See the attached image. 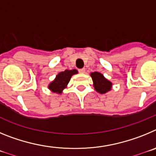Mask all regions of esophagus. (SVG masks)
<instances>
[{"mask_svg":"<svg viewBox=\"0 0 156 156\" xmlns=\"http://www.w3.org/2000/svg\"><path fill=\"white\" fill-rule=\"evenodd\" d=\"M78 71H79V73H84L85 69H78Z\"/></svg>","mask_w":156,"mask_h":156,"instance_id":"1","label":"esophagus"}]
</instances>
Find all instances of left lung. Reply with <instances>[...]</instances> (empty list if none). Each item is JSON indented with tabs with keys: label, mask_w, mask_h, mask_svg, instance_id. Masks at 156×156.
Wrapping results in <instances>:
<instances>
[{
	"label": "left lung",
	"mask_w": 156,
	"mask_h": 156,
	"mask_svg": "<svg viewBox=\"0 0 156 156\" xmlns=\"http://www.w3.org/2000/svg\"><path fill=\"white\" fill-rule=\"evenodd\" d=\"M94 82V89L100 94H105L111 90L112 83L106 80L104 76L100 73L94 72L90 74Z\"/></svg>",
	"instance_id": "obj_1"
}]
</instances>
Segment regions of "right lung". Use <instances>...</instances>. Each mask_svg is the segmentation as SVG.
I'll return each instance as SVG.
<instances>
[{
	"label": "right lung",
	"instance_id": "right-lung-1",
	"mask_svg": "<svg viewBox=\"0 0 156 156\" xmlns=\"http://www.w3.org/2000/svg\"><path fill=\"white\" fill-rule=\"evenodd\" d=\"M76 73H77V70L76 69L65 70L64 72L59 73L55 80L51 83L50 85L48 86V88L52 92L61 94L63 89L67 86L72 76Z\"/></svg>",
	"mask_w": 156,
	"mask_h": 156
}]
</instances>
